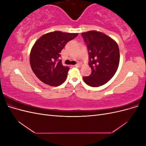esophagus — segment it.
<instances>
[{
  "label": "esophagus",
  "instance_id": "esophagus-1",
  "mask_svg": "<svg viewBox=\"0 0 146 146\" xmlns=\"http://www.w3.org/2000/svg\"><path fill=\"white\" fill-rule=\"evenodd\" d=\"M74 67H80V64H79V63H78V64H76V65H74V66H73Z\"/></svg>",
  "mask_w": 146,
  "mask_h": 146
}]
</instances>
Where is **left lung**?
<instances>
[{
  "label": "left lung",
  "instance_id": "1",
  "mask_svg": "<svg viewBox=\"0 0 146 146\" xmlns=\"http://www.w3.org/2000/svg\"><path fill=\"white\" fill-rule=\"evenodd\" d=\"M89 54L90 76L83 77L92 87L107 83L116 72L120 60L117 44L112 38L95 30L82 33Z\"/></svg>",
  "mask_w": 146,
  "mask_h": 146
}]
</instances>
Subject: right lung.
Masks as SVG:
<instances>
[{
	"instance_id": "right-lung-1",
	"label": "right lung",
	"mask_w": 146,
	"mask_h": 146,
	"mask_svg": "<svg viewBox=\"0 0 146 146\" xmlns=\"http://www.w3.org/2000/svg\"><path fill=\"white\" fill-rule=\"evenodd\" d=\"M78 33L55 31L43 35L34 44L30 55L33 72L43 83L52 86L61 85L68 76L69 68L59 60L61 50Z\"/></svg>"
}]
</instances>
